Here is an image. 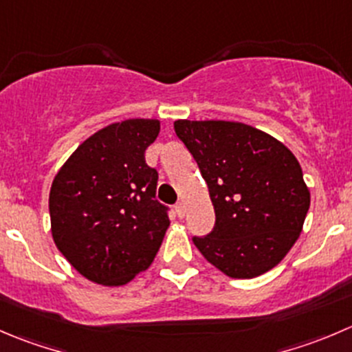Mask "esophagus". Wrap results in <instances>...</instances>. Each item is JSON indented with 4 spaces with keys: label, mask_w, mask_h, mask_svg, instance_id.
<instances>
[{
    "label": "esophagus",
    "mask_w": 352,
    "mask_h": 352,
    "mask_svg": "<svg viewBox=\"0 0 352 352\" xmlns=\"http://www.w3.org/2000/svg\"><path fill=\"white\" fill-rule=\"evenodd\" d=\"M175 210H177V214H179L180 218L186 217V203H179L175 206Z\"/></svg>",
    "instance_id": "34e87169"
}]
</instances>
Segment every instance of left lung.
Returning a JSON list of instances; mask_svg holds the SVG:
<instances>
[{
	"label": "left lung",
	"mask_w": 352,
	"mask_h": 352,
	"mask_svg": "<svg viewBox=\"0 0 352 352\" xmlns=\"http://www.w3.org/2000/svg\"><path fill=\"white\" fill-rule=\"evenodd\" d=\"M214 208V227L194 237L201 254L230 278H254L285 258L309 210V189L291 149L241 122L177 120Z\"/></svg>",
	"instance_id": "1"
}]
</instances>
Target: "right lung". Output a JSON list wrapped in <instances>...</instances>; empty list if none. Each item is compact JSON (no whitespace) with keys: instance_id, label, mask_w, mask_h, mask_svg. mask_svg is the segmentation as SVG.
<instances>
[{"instance_id":"1","label":"right lung","mask_w":352,"mask_h":352,"mask_svg":"<svg viewBox=\"0 0 352 352\" xmlns=\"http://www.w3.org/2000/svg\"><path fill=\"white\" fill-rule=\"evenodd\" d=\"M160 120L129 118L85 139L54 175L51 235L72 267L104 287L148 270L170 220L155 199L158 172L144 151Z\"/></svg>"}]
</instances>
